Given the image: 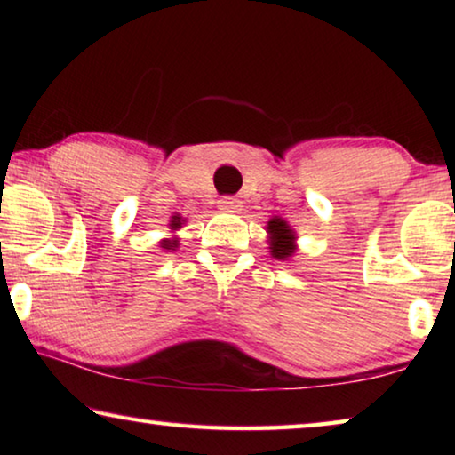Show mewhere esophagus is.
Segmentation results:
<instances>
[{
  "mask_svg": "<svg viewBox=\"0 0 455 455\" xmlns=\"http://www.w3.org/2000/svg\"><path fill=\"white\" fill-rule=\"evenodd\" d=\"M219 206H220V211L236 212L238 209H241V200L235 198V196H222V198L219 200Z\"/></svg>",
  "mask_w": 455,
  "mask_h": 455,
  "instance_id": "esophagus-1",
  "label": "esophagus"
}]
</instances>
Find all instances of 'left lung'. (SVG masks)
Instances as JSON below:
<instances>
[{
	"label": "left lung",
	"instance_id": "8db88e82",
	"mask_svg": "<svg viewBox=\"0 0 455 455\" xmlns=\"http://www.w3.org/2000/svg\"><path fill=\"white\" fill-rule=\"evenodd\" d=\"M268 235H271V252L276 259H287L292 255L295 246H292V238L295 235L291 233L289 225L281 219L268 220Z\"/></svg>",
	"mask_w": 455,
	"mask_h": 455
}]
</instances>
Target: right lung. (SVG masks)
<instances>
[{"label": "right lung", "instance_id": "obj_1", "mask_svg": "<svg viewBox=\"0 0 455 455\" xmlns=\"http://www.w3.org/2000/svg\"><path fill=\"white\" fill-rule=\"evenodd\" d=\"M180 225H182V220H180V217H174V220L171 222V227L172 228H180ZM163 249H166V251H174L176 249V241H164L163 243Z\"/></svg>", "mask_w": 455, "mask_h": 455}]
</instances>
